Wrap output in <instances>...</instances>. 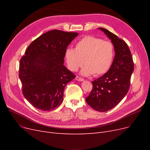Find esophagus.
<instances>
[{"label":"esophagus","instance_id":"obj_1","mask_svg":"<svg viewBox=\"0 0 150 150\" xmlns=\"http://www.w3.org/2000/svg\"><path fill=\"white\" fill-rule=\"evenodd\" d=\"M75 80H77V81H84L83 78H80V77H79V76H76Z\"/></svg>","mask_w":150,"mask_h":150}]
</instances>
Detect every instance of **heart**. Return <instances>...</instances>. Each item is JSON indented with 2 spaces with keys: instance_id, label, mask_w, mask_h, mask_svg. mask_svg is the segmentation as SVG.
<instances>
[{
  "instance_id": "heart-1",
  "label": "heart",
  "mask_w": 150,
  "mask_h": 150,
  "mask_svg": "<svg viewBox=\"0 0 150 150\" xmlns=\"http://www.w3.org/2000/svg\"><path fill=\"white\" fill-rule=\"evenodd\" d=\"M114 56L112 44L92 36H87L78 41L75 49L68 48L65 58L69 69L75 72L84 64L81 71L83 76L93 74L97 76L105 74L111 67Z\"/></svg>"
}]
</instances>
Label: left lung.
Here are the masks:
<instances>
[{"instance_id":"left-lung-1","label":"left lung","mask_w":150,"mask_h":150,"mask_svg":"<svg viewBox=\"0 0 150 150\" xmlns=\"http://www.w3.org/2000/svg\"><path fill=\"white\" fill-rule=\"evenodd\" d=\"M98 29L111 39L115 56L108 72L92 82L93 88L86 101L96 111L106 112L119 104L128 93L134 63L127 43L105 28Z\"/></svg>"}]
</instances>
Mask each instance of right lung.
Listing matches in <instances>:
<instances>
[{"instance_id":"right-lung-1","label":"right lung","mask_w":150,"mask_h":150,"mask_svg":"<svg viewBox=\"0 0 150 150\" xmlns=\"http://www.w3.org/2000/svg\"><path fill=\"white\" fill-rule=\"evenodd\" d=\"M78 33L53 30L31 42L20 61L23 95L31 105L51 111L63 101L66 84L75 78L64 66L67 46Z\"/></svg>"}]
</instances>
